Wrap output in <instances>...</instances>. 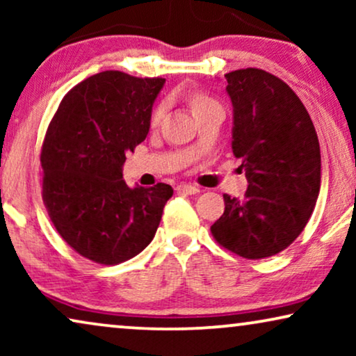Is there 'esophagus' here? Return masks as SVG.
Listing matches in <instances>:
<instances>
[{
	"label": "esophagus",
	"instance_id": "obj_1",
	"mask_svg": "<svg viewBox=\"0 0 356 356\" xmlns=\"http://www.w3.org/2000/svg\"><path fill=\"white\" fill-rule=\"evenodd\" d=\"M177 191L178 193H183V194H197L201 189L197 186H193V184H188V183H181L177 186Z\"/></svg>",
	"mask_w": 356,
	"mask_h": 356
}]
</instances>
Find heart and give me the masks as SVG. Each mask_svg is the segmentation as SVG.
<instances>
[{
	"mask_svg": "<svg viewBox=\"0 0 356 356\" xmlns=\"http://www.w3.org/2000/svg\"><path fill=\"white\" fill-rule=\"evenodd\" d=\"M189 105H191L194 115L202 113V111L213 108V106H220L216 100L212 99V97L204 94V92H193V94L189 95ZM163 115H165V104H159L154 108L152 116H150V123H152V126L159 124Z\"/></svg>",
	"mask_w": 356,
	"mask_h": 356,
	"instance_id": "b5f03b06",
	"label": "heart"
}]
</instances>
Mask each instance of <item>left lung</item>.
<instances>
[{
  "mask_svg": "<svg viewBox=\"0 0 356 356\" xmlns=\"http://www.w3.org/2000/svg\"><path fill=\"white\" fill-rule=\"evenodd\" d=\"M233 104L232 149L248 178L245 197L223 194L225 211L211 227L225 250L264 259L293 243L314 211L321 150L298 95L257 67L225 74Z\"/></svg>",
  "mask_w": 356,
  "mask_h": 356,
  "instance_id": "obj_1",
  "label": "left lung"
}]
</instances>
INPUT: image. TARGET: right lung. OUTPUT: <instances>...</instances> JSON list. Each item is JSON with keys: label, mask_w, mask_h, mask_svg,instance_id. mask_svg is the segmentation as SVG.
Returning a JSON list of instances; mask_svg holds the SVG:
<instances>
[{"label": "right lung", "mask_w": 356, "mask_h": 356, "mask_svg": "<svg viewBox=\"0 0 356 356\" xmlns=\"http://www.w3.org/2000/svg\"><path fill=\"white\" fill-rule=\"evenodd\" d=\"M163 77L104 71L63 97L43 139L42 197L56 232L77 254L115 266L154 240L170 184L129 188L126 154L147 138Z\"/></svg>", "instance_id": "1"}]
</instances>
